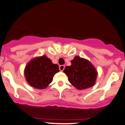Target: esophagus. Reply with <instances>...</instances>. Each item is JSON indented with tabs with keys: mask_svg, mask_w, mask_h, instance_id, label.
<instances>
[{
	"mask_svg": "<svg viewBox=\"0 0 125 125\" xmlns=\"http://www.w3.org/2000/svg\"><path fill=\"white\" fill-rule=\"evenodd\" d=\"M59 68H60V71L62 72V71L64 70V68H65V65H60V66H59Z\"/></svg>",
	"mask_w": 125,
	"mask_h": 125,
	"instance_id": "1",
	"label": "esophagus"
}]
</instances>
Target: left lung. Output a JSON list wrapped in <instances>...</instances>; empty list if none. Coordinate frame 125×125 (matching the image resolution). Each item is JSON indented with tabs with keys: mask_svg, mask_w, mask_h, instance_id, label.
<instances>
[{
	"mask_svg": "<svg viewBox=\"0 0 125 125\" xmlns=\"http://www.w3.org/2000/svg\"><path fill=\"white\" fill-rule=\"evenodd\" d=\"M71 62L72 65L65 67L64 70L70 83L80 90L93 86L97 76V72L93 65L79 56L74 58Z\"/></svg>",
	"mask_w": 125,
	"mask_h": 125,
	"instance_id": "left-lung-1",
	"label": "left lung"
}]
</instances>
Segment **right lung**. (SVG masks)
<instances>
[{"mask_svg":"<svg viewBox=\"0 0 125 125\" xmlns=\"http://www.w3.org/2000/svg\"><path fill=\"white\" fill-rule=\"evenodd\" d=\"M60 71L58 64H54L46 56L33 59L26 65L24 74L27 81L37 89L46 88Z\"/></svg>","mask_w":125,"mask_h":125,"instance_id":"obj_1","label":"right lung"}]
</instances>
